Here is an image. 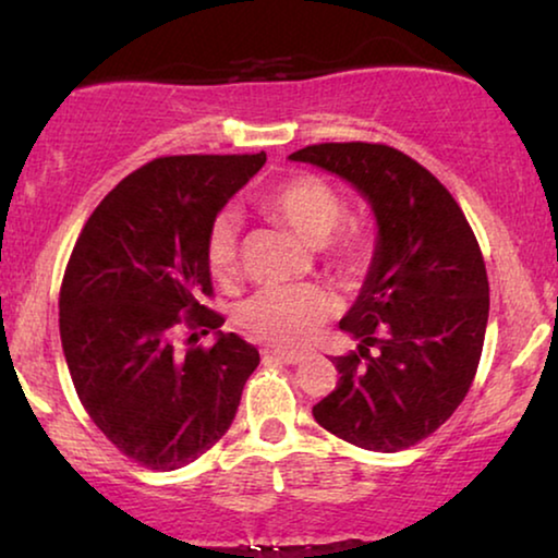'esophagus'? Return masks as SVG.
<instances>
[{
    "label": "esophagus",
    "mask_w": 558,
    "mask_h": 558,
    "mask_svg": "<svg viewBox=\"0 0 558 558\" xmlns=\"http://www.w3.org/2000/svg\"><path fill=\"white\" fill-rule=\"evenodd\" d=\"M262 357H264L266 363H269V361H274V363H287V365L302 363V355L287 353V350H277V348H264V350H262Z\"/></svg>",
    "instance_id": "esophagus-1"
}]
</instances>
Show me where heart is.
I'll list each match as a JSON object with an SVG mask.
<instances>
[{"mask_svg": "<svg viewBox=\"0 0 558 558\" xmlns=\"http://www.w3.org/2000/svg\"><path fill=\"white\" fill-rule=\"evenodd\" d=\"M264 208L279 218L310 248H323L342 218V203L327 182L302 174L287 180L264 201ZM241 216L233 208L220 210L208 231V262L218 277H226L239 256ZM327 247L332 269L355 274L365 256V235L345 231ZM335 312V300L323 287H269L251 294L235 312L243 330L281 348H302L315 338L317 327Z\"/></svg>", "mask_w": 558, "mask_h": 558, "instance_id": "1", "label": "heart"}]
</instances>
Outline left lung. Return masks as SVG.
Returning <instances> with one entry per match:
<instances>
[{"label":"left lung","mask_w":558,"mask_h":558,"mask_svg":"<svg viewBox=\"0 0 558 558\" xmlns=\"http://www.w3.org/2000/svg\"><path fill=\"white\" fill-rule=\"evenodd\" d=\"M292 162L345 180L376 218V248L332 357L338 386L312 407L319 426L371 452H399L460 407L483 353L490 287L475 233L429 170L386 144H315Z\"/></svg>","instance_id":"obj_1"}]
</instances>
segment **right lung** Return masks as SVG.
<instances>
[{"mask_svg": "<svg viewBox=\"0 0 558 558\" xmlns=\"http://www.w3.org/2000/svg\"><path fill=\"white\" fill-rule=\"evenodd\" d=\"M264 162V151L151 159L104 197L75 241L60 289L68 371L106 439L149 470L208 452L258 365V350L220 332L226 319L203 300L213 218ZM182 322L216 329L214 348L174 349Z\"/></svg>", "mask_w": 558, "mask_h": 558, "instance_id": "1", "label": "right lung"}]
</instances>
